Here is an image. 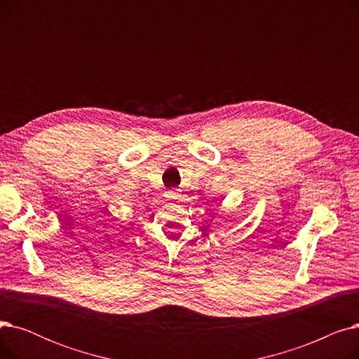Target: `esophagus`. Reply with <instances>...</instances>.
<instances>
[{"mask_svg": "<svg viewBox=\"0 0 359 359\" xmlns=\"http://www.w3.org/2000/svg\"><path fill=\"white\" fill-rule=\"evenodd\" d=\"M165 198H167V201H177L179 199V194L176 192V191H168L167 194H165Z\"/></svg>", "mask_w": 359, "mask_h": 359, "instance_id": "34e87169", "label": "esophagus"}]
</instances>
